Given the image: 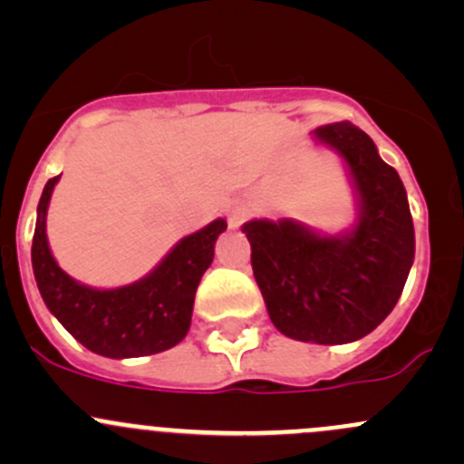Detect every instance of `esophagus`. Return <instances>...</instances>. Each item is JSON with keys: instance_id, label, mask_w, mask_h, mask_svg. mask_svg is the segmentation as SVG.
Segmentation results:
<instances>
[{"instance_id": "1", "label": "esophagus", "mask_w": 464, "mask_h": 464, "mask_svg": "<svg viewBox=\"0 0 464 464\" xmlns=\"http://www.w3.org/2000/svg\"><path fill=\"white\" fill-rule=\"evenodd\" d=\"M246 215H249V208H246L245 204H236L231 208V213H228V224H231L233 228H237L242 222H245Z\"/></svg>"}]
</instances>
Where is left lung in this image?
Segmentation results:
<instances>
[{
	"label": "left lung",
	"instance_id": "obj_1",
	"mask_svg": "<svg viewBox=\"0 0 464 464\" xmlns=\"http://www.w3.org/2000/svg\"><path fill=\"white\" fill-rule=\"evenodd\" d=\"M321 143L343 157L359 193V222L319 236L294 219L242 227L269 319L285 336L339 345L371 334L397 305L415 256L404 184L357 125H323Z\"/></svg>",
	"mask_w": 464,
	"mask_h": 464
}]
</instances>
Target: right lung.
Segmentation results:
<instances>
[{
	"mask_svg": "<svg viewBox=\"0 0 464 464\" xmlns=\"http://www.w3.org/2000/svg\"><path fill=\"white\" fill-rule=\"evenodd\" d=\"M60 175L46 181L37 204L33 236V274L46 307L87 350L110 359L157 354L179 343L190 327L198 285L215 256V240L227 231L215 219L186 236L161 265L139 283L119 289H93L69 278L46 242V206Z\"/></svg>",
	"mask_w": 464,
	"mask_h": 464,
	"instance_id": "right-lung-1",
	"label": "right lung"
}]
</instances>
